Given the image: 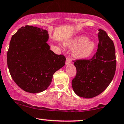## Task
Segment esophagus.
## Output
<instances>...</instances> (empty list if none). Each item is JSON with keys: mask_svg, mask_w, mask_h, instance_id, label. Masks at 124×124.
<instances>
[{"mask_svg": "<svg viewBox=\"0 0 124 124\" xmlns=\"http://www.w3.org/2000/svg\"><path fill=\"white\" fill-rule=\"evenodd\" d=\"M71 63V59H70L69 58H67L66 60V65H69V64H70Z\"/></svg>", "mask_w": 124, "mask_h": 124, "instance_id": "esophagus-1", "label": "esophagus"}]
</instances>
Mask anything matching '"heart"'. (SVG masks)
Returning <instances> with one entry per match:
<instances>
[{"instance_id":"heart-1","label":"heart","mask_w":124,"mask_h":124,"mask_svg":"<svg viewBox=\"0 0 124 124\" xmlns=\"http://www.w3.org/2000/svg\"><path fill=\"white\" fill-rule=\"evenodd\" d=\"M64 46L72 50V56L78 59H86L90 56L94 51L96 44L94 41L88 40L84 36L79 35L63 42Z\"/></svg>"}]
</instances>
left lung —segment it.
<instances>
[{"instance_id":"obj_1","label":"left lung","mask_w":124,"mask_h":124,"mask_svg":"<svg viewBox=\"0 0 124 124\" xmlns=\"http://www.w3.org/2000/svg\"><path fill=\"white\" fill-rule=\"evenodd\" d=\"M96 53L89 60H76L74 63L76 76L71 81L74 92L78 96L92 98L103 92L109 85L116 69L114 43L106 32L99 29Z\"/></svg>"}]
</instances>
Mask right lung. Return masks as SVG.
Segmentation results:
<instances>
[{
    "mask_svg": "<svg viewBox=\"0 0 124 124\" xmlns=\"http://www.w3.org/2000/svg\"><path fill=\"white\" fill-rule=\"evenodd\" d=\"M47 30L22 26L12 36L7 51L10 75L19 87L29 93L48 87L54 73L65 65L66 58L50 50Z\"/></svg>",
    "mask_w": 124,
    "mask_h": 124,
    "instance_id": "obj_1",
    "label": "right lung"
}]
</instances>
